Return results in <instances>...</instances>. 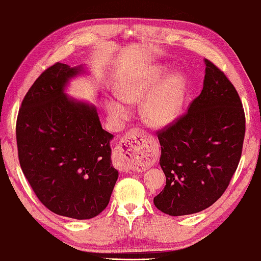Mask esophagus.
<instances>
[{
  "label": "esophagus",
  "instance_id": "esophagus-1",
  "mask_svg": "<svg viewBox=\"0 0 261 261\" xmlns=\"http://www.w3.org/2000/svg\"><path fill=\"white\" fill-rule=\"evenodd\" d=\"M119 150L126 170L143 169L153 158L152 144L146 133L138 128L132 129L123 137Z\"/></svg>",
  "mask_w": 261,
  "mask_h": 261
}]
</instances>
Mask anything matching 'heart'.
Returning a JSON list of instances; mask_svg holds the SVG:
<instances>
[{"mask_svg":"<svg viewBox=\"0 0 261 261\" xmlns=\"http://www.w3.org/2000/svg\"><path fill=\"white\" fill-rule=\"evenodd\" d=\"M163 71L150 66L130 73L118 83L116 92L121 100H109L107 111L114 121H121L128 115L123 103H137L143 100L141 114L148 125L167 127L181 114L186 98V81L181 74H172L159 84Z\"/></svg>","mask_w":261,"mask_h":261,"instance_id":"1","label":"heart"}]
</instances>
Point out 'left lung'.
Returning <instances> with one entry per match:
<instances>
[{"instance_id":"8db88e82","label":"left lung","mask_w":261,"mask_h":261,"mask_svg":"<svg viewBox=\"0 0 261 261\" xmlns=\"http://www.w3.org/2000/svg\"><path fill=\"white\" fill-rule=\"evenodd\" d=\"M204 87L185 115L158 132L166 187L154 197L159 211L189 215L213 205L240 162L246 116L230 80L205 60Z\"/></svg>"}]
</instances>
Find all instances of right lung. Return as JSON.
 Returning a JSON list of instances; mask_svg holds the SVG:
<instances>
[{"instance_id": "add662e5", "label": "right lung", "mask_w": 261, "mask_h": 261, "mask_svg": "<svg viewBox=\"0 0 261 261\" xmlns=\"http://www.w3.org/2000/svg\"><path fill=\"white\" fill-rule=\"evenodd\" d=\"M81 71L57 62L42 72L21 103L15 135L20 167L41 204L89 220L107 207L118 171L111 164L114 136L97 109L64 93Z\"/></svg>"}]
</instances>
